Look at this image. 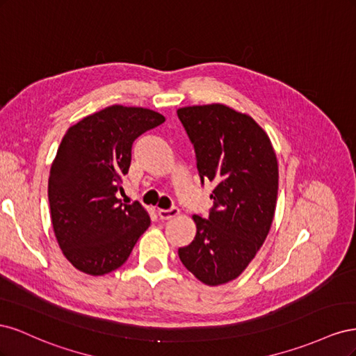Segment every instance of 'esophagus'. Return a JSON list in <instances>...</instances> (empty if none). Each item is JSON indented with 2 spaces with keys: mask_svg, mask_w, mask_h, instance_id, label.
<instances>
[{
  "mask_svg": "<svg viewBox=\"0 0 356 356\" xmlns=\"http://www.w3.org/2000/svg\"><path fill=\"white\" fill-rule=\"evenodd\" d=\"M178 213H179V209L175 208V207L170 208V209H159L157 211V215H159L160 220H172V218H175Z\"/></svg>",
  "mask_w": 356,
  "mask_h": 356,
  "instance_id": "1",
  "label": "esophagus"
}]
</instances>
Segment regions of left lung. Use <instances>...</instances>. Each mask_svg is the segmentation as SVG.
<instances>
[{
	"instance_id": "left-lung-1",
	"label": "left lung",
	"mask_w": 356,
	"mask_h": 356,
	"mask_svg": "<svg viewBox=\"0 0 356 356\" xmlns=\"http://www.w3.org/2000/svg\"><path fill=\"white\" fill-rule=\"evenodd\" d=\"M177 114L195 147L202 184H215L209 217L193 215L195 241L178 255L200 282L222 285L245 270L272 227L276 154L254 118L227 105L184 106Z\"/></svg>"
}]
</instances>
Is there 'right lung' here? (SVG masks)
I'll list each match as a JSON object with an SVG mask.
<instances>
[{
    "instance_id": "obj_1",
    "label": "right lung",
    "mask_w": 356,
    "mask_h": 356,
    "mask_svg": "<svg viewBox=\"0 0 356 356\" xmlns=\"http://www.w3.org/2000/svg\"><path fill=\"white\" fill-rule=\"evenodd\" d=\"M165 122L141 106L111 105L71 126L49 177L51 224L67 260L80 272L106 275L131 255L149 225L147 211L122 203L123 177L138 136Z\"/></svg>"
}]
</instances>
